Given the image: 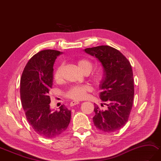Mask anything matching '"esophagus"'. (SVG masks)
Segmentation results:
<instances>
[{
	"mask_svg": "<svg viewBox=\"0 0 161 161\" xmlns=\"http://www.w3.org/2000/svg\"><path fill=\"white\" fill-rule=\"evenodd\" d=\"M80 102H77V101H73V102H70V106H73L75 105H77V104H79Z\"/></svg>",
	"mask_w": 161,
	"mask_h": 161,
	"instance_id": "34e87169",
	"label": "esophagus"
}]
</instances>
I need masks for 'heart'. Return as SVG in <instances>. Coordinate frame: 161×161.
<instances>
[{
  "instance_id": "heart-1",
  "label": "heart",
  "mask_w": 161,
  "mask_h": 161,
  "mask_svg": "<svg viewBox=\"0 0 161 161\" xmlns=\"http://www.w3.org/2000/svg\"><path fill=\"white\" fill-rule=\"evenodd\" d=\"M77 65L79 69H80L82 73H90L92 69V64L91 62H90L88 59H80L78 61ZM63 66H59L58 68L56 69L54 77L56 80H59L62 77V71ZM102 73L100 72H97L92 75V80L96 84H98L102 80ZM92 91V87L91 86L85 84L81 86H74L70 88L68 92L66 93V96L72 99L73 100H81L84 99L86 97L87 93Z\"/></svg>"
}]
</instances>
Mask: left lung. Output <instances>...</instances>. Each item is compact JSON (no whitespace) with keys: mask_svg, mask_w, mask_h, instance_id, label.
Wrapping results in <instances>:
<instances>
[{"mask_svg":"<svg viewBox=\"0 0 161 161\" xmlns=\"http://www.w3.org/2000/svg\"><path fill=\"white\" fill-rule=\"evenodd\" d=\"M97 59L103 68V77L99 84V97L107 109L95 106L92 118L97 129L105 132L120 130L128 121L134 99V78L132 66L120 51L110 46L103 45L84 50ZM103 106V104H101Z\"/></svg>","mask_w":161,"mask_h":161,"instance_id":"8db88e82","label":"left lung"}]
</instances>
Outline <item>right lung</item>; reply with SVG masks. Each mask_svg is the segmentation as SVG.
<instances>
[{"mask_svg":"<svg viewBox=\"0 0 161 161\" xmlns=\"http://www.w3.org/2000/svg\"><path fill=\"white\" fill-rule=\"evenodd\" d=\"M62 52L47 49L38 52L25 66L20 80V99L29 123L39 135L47 139L66 131L71 113L64 105L52 110L48 96L53 84V65Z\"/></svg>","mask_w":161,"mask_h":161,"instance_id":"1","label":"right lung"}]
</instances>
